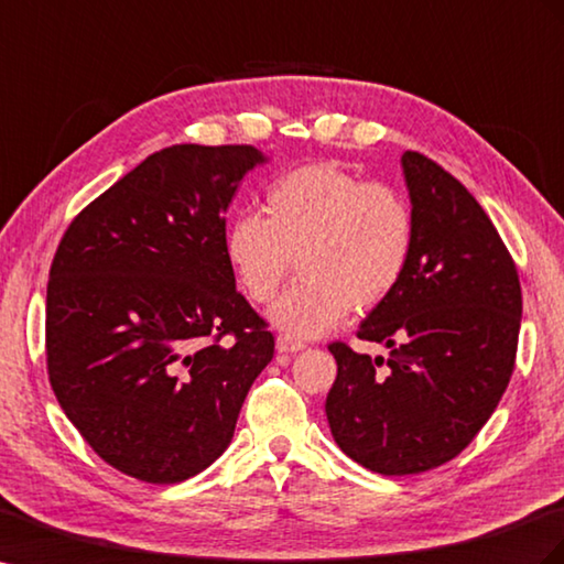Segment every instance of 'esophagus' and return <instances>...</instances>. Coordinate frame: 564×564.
Returning a JSON list of instances; mask_svg holds the SVG:
<instances>
[{
  "instance_id": "esophagus-1",
  "label": "esophagus",
  "mask_w": 564,
  "mask_h": 564,
  "mask_svg": "<svg viewBox=\"0 0 564 564\" xmlns=\"http://www.w3.org/2000/svg\"><path fill=\"white\" fill-rule=\"evenodd\" d=\"M275 348H278V354H282V356H292V354L303 351V344L294 341V339H286V337H278Z\"/></svg>"
}]
</instances>
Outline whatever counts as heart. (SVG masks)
<instances>
[{
	"label": "heart",
	"instance_id": "obj_1",
	"mask_svg": "<svg viewBox=\"0 0 564 564\" xmlns=\"http://www.w3.org/2000/svg\"><path fill=\"white\" fill-rule=\"evenodd\" d=\"M265 216L239 213L225 230V258L253 303L282 337L306 341L339 327L351 308L368 311L401 284L415 247V216L384 182H362L337 163H306L265 192Z\"/></svg>",
	"mask_w": 564,
	"mask_h": 564
}]
</instances>
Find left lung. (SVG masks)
I'll list each match as a JSON object with an SVG mask.
<instances>
[{
	"mask_svg": "<svg viewBox=\"0 0 564 564\" xmlns=\"http://www.w3.org/2000/svg\"><path fill=\"white\" fill-rule=\"evenodd\" d=\"M401 165L413 256L358 329L389 348L387 368L329 344L339 370L325 403L337 446L387 477L444 465L477 436L510 382L522 323L517 268L475 196L417 151Z\"/></svg>",
	"mask_w": 564,
	"mask_h": 564,
	"instance_id": "left-lung-1",
	"label": "left lung"
}]
</instances>
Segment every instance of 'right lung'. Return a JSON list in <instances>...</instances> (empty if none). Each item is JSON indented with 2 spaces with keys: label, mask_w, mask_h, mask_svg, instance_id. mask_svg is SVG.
I'll use <instances>...</instances> for the list:
<instances>
[{
  "label": "right lung",
  "mask_w": 564,
  "mask_h": 564,
  "mask_svg": "<svg viewBox=\"0 0 564 564\" xmlns=\"http://www.w3.org/2000/svg\"><path fill=\"white\" fill-rule=\"evenodd\" d=\"M265 161L245 144L161 149L89 204L56 249L52 389L99 458L134 479L177 484L216 463L275 354L237 292L223 218Z\"/></svg>",
  "instance_id": "add662e5"
}]
</instances>
